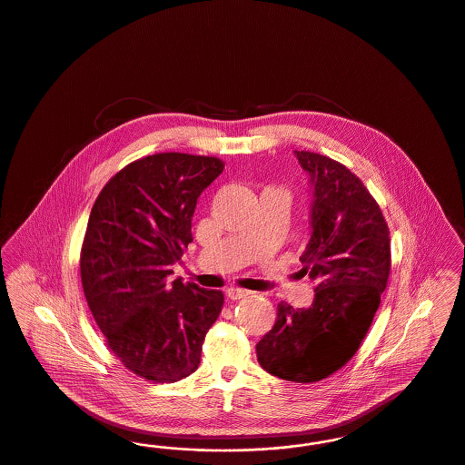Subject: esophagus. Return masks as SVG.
<instances>
[{
    "label": "esophagus",
    "mask_w": 465,
    "mask_h": 465,
    "mask_svg": "<svg viewBox=\"0 0 465 465\" xmlns=\"http://www.w3.org/2000/svg\"><path fill=\"white\" fill-rule=\"evenodd\" d=\"M247 294H251V292H249V291H245V289L232 288L226 291V296H228V300H232V302H235V300H242V298H245Z\"/></svg>",
    "instance_id": "esophagus-1"
}]
</instances>
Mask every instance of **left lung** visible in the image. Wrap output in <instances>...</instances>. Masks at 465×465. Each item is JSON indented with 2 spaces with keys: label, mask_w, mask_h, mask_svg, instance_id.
Wrapping results in <instances>:
<instances>
[{
  "label": "left lung",
  "mask_w": 465,
  "mask_h": 465,
  "mask_svg": "<svg viewBox=\"0 0 465 465\" xmlns=\"http://www.w3.org/2000/svg\"><path fill=\"white\" fill-rule=\"evenodd\" d=\"M313 200L302 272L315 282L309 309L277 305L275 324L256 345L270 375L312 383L343 368L373 322L391 275L389 226L373 195L343 163L294 152Z\"/></svg>",
  "instance_id": "obj_1"
}]
</instances>
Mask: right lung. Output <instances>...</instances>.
<instances>
[{
  "mask_svg": "<svg viewBox=\"0 0 465 465\" xmlns=\"http://www.w3.org/2000/svg\"><path fill=\"white\" fill-rule=\"evenodd\" d=\"M223 169L216 156H143L111 177L90 211L80 252L90 312L111 352L148 381L192 375L222 313V291L169 277L193 241L197 199Z\"/></svg>",
  "mask_w": 465,
  "mask_h": 465,
  "instance_id": "obj_1",
  "label": "right lung"
}]
</instances>
